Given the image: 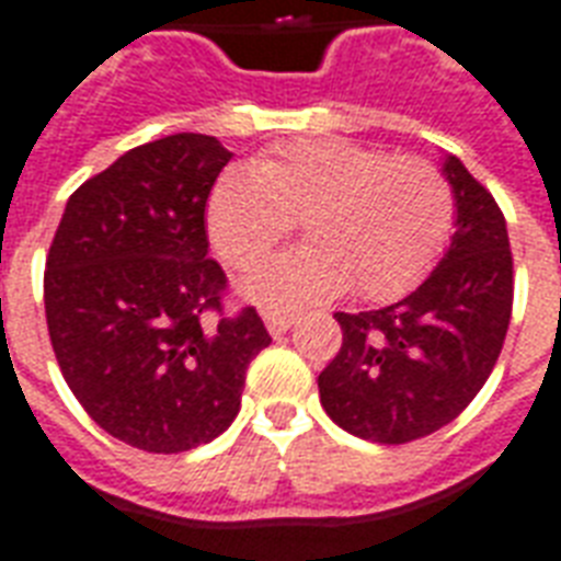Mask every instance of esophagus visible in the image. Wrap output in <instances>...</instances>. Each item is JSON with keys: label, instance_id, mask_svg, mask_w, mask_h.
I'll list each match as a JSON object with an SVG mask.
<instances>
[{"label": "esophagus", "instance_id": "obj_1", "mask_svg": "<svg viewBox=\"0 0 561 561\" xmlns=\"http://www.w3.org/2000/svg\"><path fill=\"white\" fill-rule=\"evenodd\" d=\"M264 327L271 335H285L290 327H294V314H285V311H267L264 314Z\"/></svg>", "mask_w": 561, "mask_h": 561}]
</instances>
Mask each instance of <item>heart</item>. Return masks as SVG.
<instances>
[{"label":"heart","mask_w":561,"mask_h":561,"mask_svg":"<svg viewBox=\"0 0 561 561\" xmlns=\"http://www.w3.org/2000/svg\"><path fill=\"white\" fill-rule=\"evenodd\" d=\"M205 220L214 250L238 271L262 262L299 220L309 243L271 259L241 288L267 309H302L347 285L374 302L400 297L442 259L456 199L423 158L306 138L226 170Z\"/></svg>","instance_id":"heart-1"}]
</instances>
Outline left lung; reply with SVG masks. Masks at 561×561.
Returning <instances> with one entry per match:
<instances>
[{"mask_svg":"<svg viewBox=\"0 0 561 561\" xmlns=\"http://www.w3.org/2000/svg\"><path fill=\"white\" fill-rule=\"evenodd\" d=\"M442 173L456 232L426 279L394 306L337 311L344 341L318 376L332 421L376 444H409L459 417L497 365L512 318V250L503 211L456 156Z\"/></svg>","mask_w":561,"mask_h":561,"instance_id":"1","label":"left lung"}]
</instances>
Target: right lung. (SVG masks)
<instances>
[{"instance_id": "obj_1", "label": "right lung", "mask_w": 561, "mask_h": 561, "mask_svg": "<svg viewBox=\"0 0 561 561\" xmlns=\"http://www.w3.org/2000/svg\"><path fill=\"white\" fill-rule=\"evenodd\" d=\"M229 158L194 131L128 149L67 199L46 255L64 379L138 450L185 453L226 433L247 367L271 344L252 306L226 318V273L208 259L205 203Z\"/></svg>"}]
</instances>
